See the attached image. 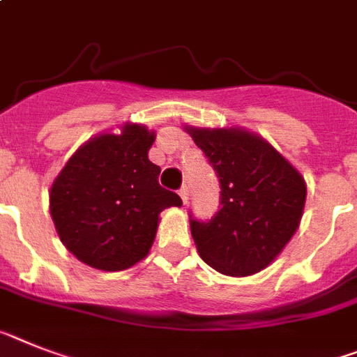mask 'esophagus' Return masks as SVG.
<instances>
[{
	"label": "esophagus",
	"instance_id": "esophagus-1",
	"mask_svg": "<svg viewBox=\"0 0 357 357\" xmlns=\"http://www.w3.org/2000/svg\"><path fill=\"white\" fill-rule=\"evenodd\" d=\"M178 194H179V197H181V202L187 203V199H188V188L187 187H181L178 190Z\"/></svg>",
	"mask_w": 357,
	"mask_h": 357
}]
</instances>
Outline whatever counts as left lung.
Listing matches in <instances>:
<instances>
[{
	"instance_id": "1",
	"label": "left lung",
	"mask_w": 357,
	"mask_h": 357,
	"mask_svg": "<svg viewBox=\"0 0 357 357\" xmlns=\"http://www.w3.org/2000/svg\"><path fill=\"white\" fill-rule=\"evenodd\" d=\"M220 179L221 208L190 232L206 265L250 275L271 265L298 230L307 185L271 143L241 128L187 127Z\"/></svg>"
}]
</instances>
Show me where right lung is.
I'll return each mask as SVG.
<instances>
[{"mask_svg":"<svg viewBox=\"0 0 357 357\" xmlns=\"http://www.w3.org/2000/svg\"><path fill=\"white\" fill-rule=\"evenodd\" d=\"M154 132L127 123L79 146L50 187V215L59 239L85 265L130 268L154 243L160 212L181 197L160 185L149 160Z\"/></svg>","mask_w":357,"mask_h":357,"instance_id":"1","label":"right lung"}]
</instances>
